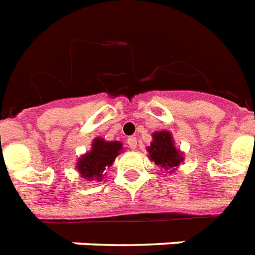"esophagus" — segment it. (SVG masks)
<instances>
[{
    "label": "esophagus",
    "mask_w": 255,
    "mask_h": 255,
    "mask_svg": "<svg viewBox=\"0 0 255 255\" xmlns=\"http://www.w3.org/2000/svg\"><path fill=\"white\" fill-rule=\"evenodd\" d=\"M127 143H128V145H129V148H132V149H135L136 147H137V140H136L135 136H129V137H128Z\"/></svg>",
    "instance_id": "1"
}]
</instances>
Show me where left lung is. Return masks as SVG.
Segmentation results:
<instances>
[{
	"mask_svg": "<svg viewBox=\"0 0 255 255\" xmlns=\"http://www.w3.org/2000/svg\"><path fill=\"white\" fill-rule=\"evenodd\" d=\"M147 151L149 160L170 172H174L184 159L183 152L175 145L172 133L167 129L153 132L152 141L147 147Z\"/></svg>",
	"mask_w": 255,
	"mask_h": 255,
	"instance_id": "obj_1",
	"label": "left lung"
}]
</instances>
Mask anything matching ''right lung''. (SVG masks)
I'll list each match as a JSON object with an SVG mask.
<instances>
[{"instance_id":"right-lung-1","label":"right lung","mask_w":255,"mask_h":255,"mask_svg":"<svg viewBox=\"0 0 255 255\" xmlns=\"http://www.w3.org/2000/svg\"><path fill=\"white\" fill-rule=\"evenodd\" d=\"M122 151L123 144L120 141H108L100 136L95 137L91 149L77 159L76 170L83 179L100 182L106 175L107 168L114 164L115 159Z\"/></svg>"}]
</instances>
